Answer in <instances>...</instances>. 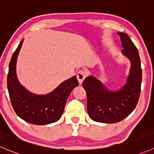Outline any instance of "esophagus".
<instances>
[{"instance_id": "obj_1", "label": "esophagus", "mask_w": 154, "mask_h": 154, "mask_svg": "<svg viewBox=\"0 0 154 154\" xmlns=\"http://www.w3.org/2000/svg\"><path fill=\"white\" fill-rule=\"evenodd\" d=\"M86 78V73L83 71H79L77 74V79L79 81L80 84H81L83 83V81L84 80V79Z\"/></svg>"}]
</instances>
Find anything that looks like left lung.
I'll return each instance as SVG.
<instances>
[{
  "mask_svg": "<svg viewBox=\"0 0 154 154\" xmlns=\"http://www.w3.org/2000/svg\"><path fill=\"white\" fill-rule=\"evenodd\" d=\"M122 42V53L131 62L126 83L120 89L110 91L100 80L90 75L83 82L87 95V112L92 120L115 123L127 117L135 108L141 92L142 70L139 54L126 33L117 32Z\"/></svg>",
  "mask_w": 154,
  "mask_h": 154,
  "instance_id": "left-lung-1",
  "label": "left lung"
}]
</instances>
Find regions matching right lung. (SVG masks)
<instances>
[{"mask_svg":"<svg viewBox=\"0 0 154 154\" xmlns=\"http://www.w3.org/2000/svg\"><path fill=\"white\" fill-rule=\"evenodd\" d=\"M22 41L13 53L9 65L7 89L12 106L16 114L27 123L47 125L62 117L68 96L79 85L76 76L61 83L47 95L31 93L22 86L16 76V61L22 45Z\"/></svg>","mask_w":154,"mask_h":154,"instance_id":"1","label":"right lung"}]
</instances>
